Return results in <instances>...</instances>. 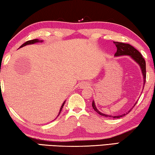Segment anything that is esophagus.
<instances>
[{
	"label": "esophagus",
	"instance_id": "1",
	"mask_svg": "<svg viewBox=\"0 0 155 155\" xmlns=\"http://www.w3.org/2000/svg\"><path fill=\"white\" fill-rule=\"evenodd\" d=\"M80 87L81 88H85L86 87H87V84H81L80 85Z\"/></svg>",
	"mask_w": 155,
	"mask_h": 155
}]
</instances>
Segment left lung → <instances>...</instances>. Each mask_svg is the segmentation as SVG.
Returning a JSON list of instances; mask_svg holds the SVG:
<instances>
[{
  "label": "left lung",
  "instance_id": "obj_1",
  "mask_svg": "<svg viewBox=\"0 0 155 155\" xmlns=\"http://www.w3.org/2000/svg\"><path fill=\"white\" fill-rule=\"evenodd\" d=\"M114 44L117 47V52L115 53V57H120V56H124V55H128L130 56L132 59H133L136 63H137L139 64V67L141 68L142 75H143V89L146 83V61L144 60V58L142 56L141 54L139 53L137 50L135 49L133 46H131L129 44H125L123 42H114ZM137 101H136L135 104L133 106L130 110L126 113L121 114V115H106L103 113H101L100 110H98L95 104V101L93 100L92 102V106L94 110L97 112L98 114H100V115L106 117H113V118H120L122 117L126 114L130 113V111L133 108L134 106L136 105V104Z\"/></svg>",
  "mask_w": 155,
  "mask_h": 155
}]
</instances>
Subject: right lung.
<instances>
[{"mask_svg": "<svg viewBox=\"0 0 155 155\" xmlns=\"http://www.w3.org/2000/svg\"><path fill=\"white\" fill-rule=\"evenodd\" d=\"M43 42V40H38V39H34V40H29V41H27L26 42H25L23 45H22L20 47V48H21V47H25V46H26V45H33V44H35V43H37V42ZM65 101H64V102H63V104H62V106H61V107H60V111H59V113H58V116H57V117L58 116H59V115L60 114V113H61V111H62V108H63V106H64V104H65ZM56 117V118H57Z\"/></svg>", "mask_w": 155, "mask_h": 155, "instance_id": "add662e5", "label": "right lung"}]
</instances>
